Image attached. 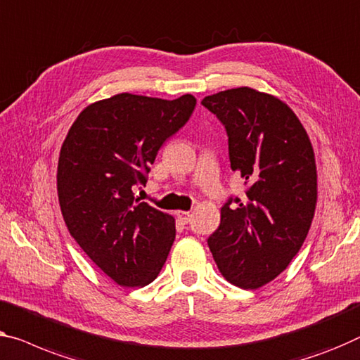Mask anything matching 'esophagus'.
<instances>
[{"label": "esophagus", "instance_id": "34e87169", "mask_svg": "<svg viewBox=\"0 0 360 360\" xmlns=\"http://www.w3.org/2000/svg\"><path fill=\"white\" fill-rule=\"evenodd\" d=\"M176 217H178L182 223H189V219H191V212H182V210H178L176 212Z\"/></svg>", "mask_w": 360, "mask_h": 360}]
</instances>
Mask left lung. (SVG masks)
I'll use <instances>...</instances> for the list:
<instances>
[{
    "mask_svg": "<svg viewBox=\"0 0 360 360\" xmlns=\"http://www.w3.org/2000/svg\"><path fill=\"white\" fill-rule=\"evenodd\" d=\"M202 105L226 127L231 169L249 186L245 198L221 207L208 248L229 283L259 289L286 270L307 238L317 207L314 147L278 96L238 87Z\"/></svg>",
    "mask_w": 360,
    "mask_h": 360,
    "instance_id": "obj_1",
    "label": "left lung"
}]
</instances>
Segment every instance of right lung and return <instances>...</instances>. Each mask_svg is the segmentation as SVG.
I'll use <instances>...</instances> for the list:
<instances>
[{
  "instance_id": "right-lung-1",
  "label": "right lung",
  "mask_w": 360,
  "mask_h": 360,
  "mask_svg": "<svg viewBox=\"0 0 360 360\" xmlns=\"http://www.w3.org/2000/svg\"><path fill=\"white\" fill-rule=\"evenodd\" d=\"M195 96L117 94L80 111L58 160V198L69 233L120 286H147L173 245L174 218L134 195L160 147L186 124Z\"/></svg>"
}]
</instances>
